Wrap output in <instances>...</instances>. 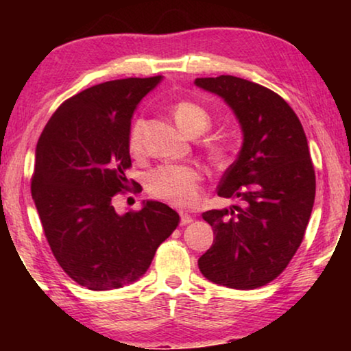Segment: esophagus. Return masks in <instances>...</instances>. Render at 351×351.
Instances as JSON below:
<instances>
[{"mask_svg":"<svg viewBox=\"0 0 351 351\" xmlns=\"http://www.w3.org/2000/svg\"><path fill=\"white\" fill-rule=\"evenodd\" d=\"M191 222H193V217H191L190 214L180 213V225H189Z\"/></svg>","mask_w":351,"mask_h":351,"instance_id":"34e87169","label":"esophagus"}]
</instances>
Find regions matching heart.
Wrapping results in <instances>:
<instances>
[{
    "label": "heart",
    "instance_id": "heart-1",
    "mask_svg": "<svg viewBox=\"0 0 351 351\" xmlns=\"http://www.w3.org/2000/svg\"><path fill=\"white\" fill-rule=\"evenodd\" d=\"M177 126L189 136H199L210 128V114L208 110L195 102H179L172 110ZM128 148L132 155L142 152L141 121L131 126L128 137ZM219 153V150H215ZM203 174L193 166L162 165L152 169L145 177V189L153 198L166 203L189 208L199 198Z\"/></svg>",
    "mask_w": 351,
    "mask_h": 351
}]
</instances>
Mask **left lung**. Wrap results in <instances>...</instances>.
<instances>
[{"instance_id":"1","label":"left lung","mask_w":351,"mask_h":351,"mask_svg":"<svg viewBox=\"0 0 351 351\" xmlns=\"http://www.w3.org/2000/svg\"><path fill=\"white\" fill-rule=\"evenodd\" d=\"M195 84L222 97L243 131L217 190L241 206L203 214L215 238L199 271L215 285L256 289L281 275L304 239L316 190L308 142L294 110L268 88L232 75Z\"/></svg>"}]
</instances>
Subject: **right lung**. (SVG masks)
Returning <instances> with one entry per match:
<instances>
[{"label": "right lung", "instance_id": "1", "mask_svg": "<svg viewBox=\"0 0 351 351\" xmlns=\"http://www.w3.org/2000/svg\"><path fill=\"white\" fill-rule=\"evenodd\" d=\"M161 78L114 80L81 90L56 110L38 141L32 196L43 230L64 271L90 291L138 280L179 225V214L160 201L124 215L112 204L129 189L132 113Z\"/></svg>", "mask_w": 351, "mask_h": 351}]
</instances>
